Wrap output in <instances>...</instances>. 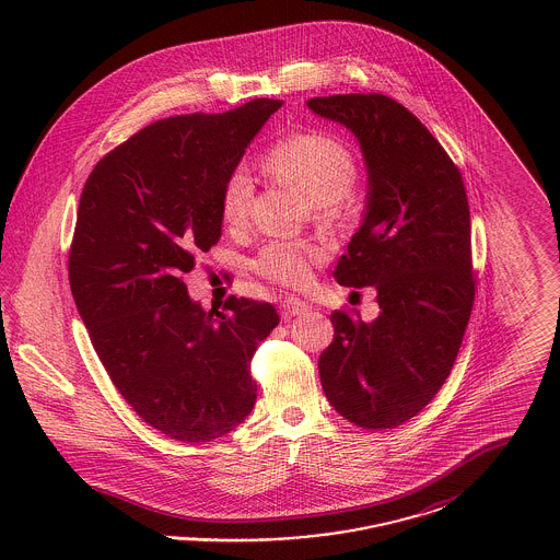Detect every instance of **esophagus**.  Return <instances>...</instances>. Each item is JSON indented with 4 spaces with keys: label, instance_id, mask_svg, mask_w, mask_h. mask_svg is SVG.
<instances>
[{
    "label": "esophagus",
    "instance_id": "esophagus-1",
    "mask_svg": "<svg viewBox=\"0 0 560 560\" xmlns=\"http://www.w3.org/2000/svg\"><path fill=\"white\" fill-rule=\"evenodd\" d=\"M281 313L285 319L290 317H300V315H306L308 313V304L298 300V298H285L283 304H281Z\"/></svg>",
    "mask_w": 560,
    "mask_h": 560
}]
</instances>
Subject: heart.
Listing matches in <instances>:
<instances>
[{
	"label": "heart",
	"mask_w": 560,
	"mask_h": 560,
	"mask_svg": "<svg viewBox=\"0 0 560 560\" xmlns=\"http://www.w3.org/2000/svg\"><path fill=\"white\" fill-rule=\"evenodd\" d=\"M268 174L281 187L298 190L311 201L317 218H345L350 188L359 176L354 153L329 133L302 132L277 142L262 161ZM254 183L243 170H233L220 190V218L231 231H243L254 203ZM325 260L317 243L306 240L268 241L254 258V270L270 283L304 288L313 267Z\"/></svg>",
	"instance_id": "1"
}]
</instances>
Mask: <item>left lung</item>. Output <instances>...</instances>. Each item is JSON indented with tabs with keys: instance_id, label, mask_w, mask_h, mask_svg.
<instances>
[{
	"instance_id": "8db88e82",
	"label": "left lung",
	"mask_w": 560,
	"mask_h": 560,
	"mask_svg": "<svg viewBox=\"0 0 560 560\" xmlns=\"http://www.w3.org/2000/svg\"><path fill=\"white\" fill-rule=\"evenodd\" d=\"M357 136L368 212L338 260L336 281L375 288L380 315L334 311L320 352L325 397L350 424L397 428L445 384L475 304L470 210L462 174L427 126L384 94L306 101Z\"/></svg>"
}]
</instances>
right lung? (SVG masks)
<instances>
[{
  "label": "right lung",
  "mask_w": 560,
  "mask_h": 560,
  "mask_svg": "<svg viewBox=\"0 0 560 560\" xmlns=\"http://www.w3.org/2000/svg\"><path fill=\"white\" fill-rule=\"evenodd\" d=\"M281 101L160 119L98 161L81 190L69 283L92 347L149 427L183 443L235 430L256 402L249 363L272 304L188 298L185 275L220 240V190Z\"/></svg>",
  "instance_id": "obj_1"
}]
</instances>
